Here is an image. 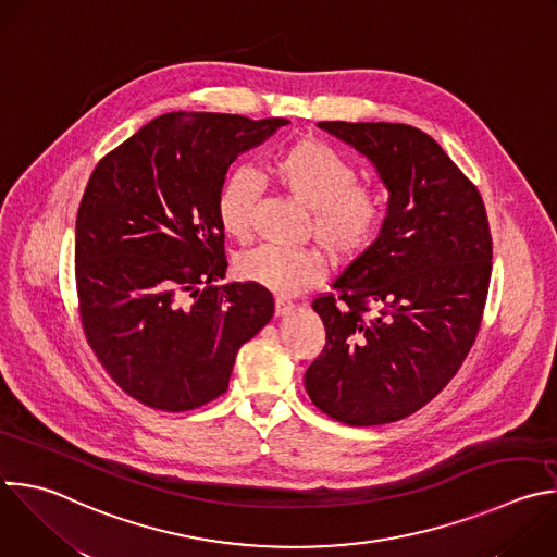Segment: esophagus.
Returning <instances> with one entry per match:
<instances>
[{"label": "esophagus", "mask_w": 557, "mask_h": 557, "mask_svg": "<svg viewBox=\"0 0 557 557\" xmlns=\"http://www.w3.org/2000/svg\"><path fill=\"white\" fill-rule=\"evenodd\" d=\"M295 310V304L286 297H275V314L277 317H284V314H290Z\"/></svg>", "instance_id": "obj_1"}]
</instances>
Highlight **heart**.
Returning a JSON list of instances; mask_svg holds the SVG:
<instances>
[{"label": "heart", "instance_id": "b5f03b06", "mask_svg": "<svg viewBox=\"0 0 557 557\" xmlns=\"http://www.w3.org/2000/svg\"><path fill=\"white\" fill-rule=\"evenodd\" d=\"M271 172L282 188L312 210L314 238L336 258L349 260L369 247L383 225L385 203L367 185H358L356 168L319 139H301L280 152ZM260 178L251 168L232 170L219 188L216 216L223 232L247 240ZM240 280L277 295H297L325 275V258L314 247L258 245L236 260Z\"/></svg>", "mask_w": 557, "mask_h": 557}]
</instances>
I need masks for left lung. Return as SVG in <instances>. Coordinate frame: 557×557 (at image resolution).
Here are the masks:
<instances>
[{
	"label": "left lung",
	"instance_id": "8db88e82",
	"mask_svg": "<svg viewBox=\"0 0 557 557\" xmlns=\"http://www.w3.org/2000/svg\"><path fill=\"white\" fill-rule=\"evenodd\" d=\"M374 163L389 190L379 238L312 301L325 347L304 376L349 426L398 422L459 372L487 299L492 236L476 185L424 131L319 122Z\"/></svg>",
	"mask_w": 557,
	"mask_h": 557
}]
</instances>
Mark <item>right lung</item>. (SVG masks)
<instances>
[{"label": "right lung", "instance_id": "right-lung-1", "mask_svg": "<svg viewBox=\"0 0 557 557\" xmlns=\"http://www.w3.org/2000/svg\"><path fill=\"white\" fill-rule=\"evenodd\" d=\"M284 117L165 113L104 154L76 216V290L87 343L131 398L190 411L223 396L273 295L227 271L219 188L236 157Z\"/></svg>", "mask_w": 557, "mask_h": 557}]
</instances>
